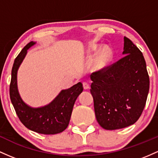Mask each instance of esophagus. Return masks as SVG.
Segmentation results:
<instances>
[{
  "mask_svg": "<svg viewBox=\"0 0 158 158\" xmlns=\"http://www.w3.org/2000/svg\"><path fill=\"white\" fill-rule=\"evenodd\" d=\"M83 86H84V89H88L89 88V85L88 83H86V82L83 83Z\"/></svg>",
  "mask_w": 158,
  "mask_h": 158,
  "instance_id": "esophagus-1",
  "label": "esophagus"
}]
</instances>
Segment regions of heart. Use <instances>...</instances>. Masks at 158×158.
Segmentation results:
<instances>
[{
	"label": "heart",
	"instance_id": "obj_1",
	"mask_svg": "<svg viewBox=\"0 0 158 158\" xmlns=\"http://www.w3.org/2000/svg\"><path fill=\"white\" fill-rule=\"evenodd\" d=\"M97 48H98L97 46H93L92 48V50L95 51ZM112 58L113 51L111 50V48L108 46H104L97 53L96 56H95V63H94L95 68L98 70L104 69L109 65Z\"/></svg>",
	"mask_w": 158,
	"mask_h": 158
}]
</instances>
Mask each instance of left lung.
Returning <instances> with one entry per match:
<instances>
[{"label": "left lung", "mask_w": 158, "mask_h": 158, "mask_svg": "<svg viewBox=\"0 0 158 158\" xmlns=\"http://www.w3.org/2000/svg\"><path fill=\"white\" fill-rule=\"evenodd\" d=\"M124 57L90 75L95 117L106 130L133 125L141 116L149 90V77L139 49L124 37Z\"/></svg>", "instance_id": "obj_1"}]
</instances>
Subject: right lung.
<instances>
[{
	"label": "right lung",
	"mask_w": 158,
	"mask_h": 158,
	"mask_svg": "<svg viewBox=\"0 0 158 158\" xmlns=\"http://www.w3.org/2000/svg\"><path fill=\"white\" fill-rule=\"evenodd\" d=\"M36 44L29 42L14 61L12 69L10 95L17 116L23 125L30 130L42 134H56L63 132L68 127L76 99L83 92L81 82L67 89H63L52 102L40 107H32L27 104L19 94L17 73L27 50Z\"/></svg>",
	"instance_id": "1"
}]
</instances>
